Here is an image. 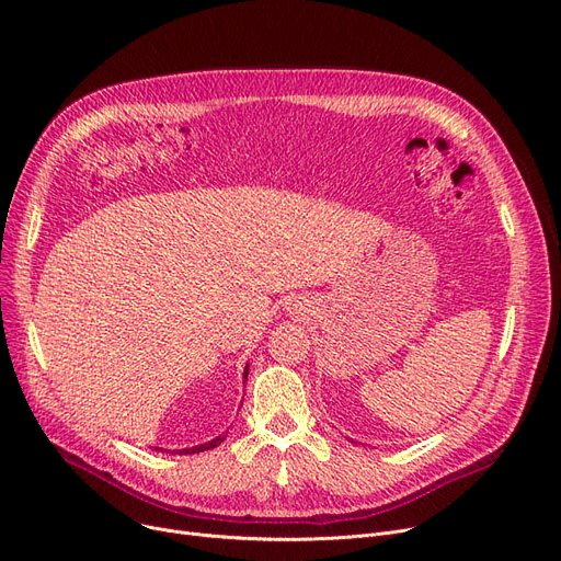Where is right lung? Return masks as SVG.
Here are the masks:
<instances>
[{"instance_id":"right-lung-1","label":"right lung","mask_w":561,"mask_h":561,"mask_svg":"<svg viewBox=\"0 0 561 561\" xmlns=\"http://www.w3.org/2000/svg\"><path fill=\"white\" fill-rule=\"evenodd\" d=\"M248 373H250V366H245V370H243V379H248ZM225 436H227V432H225V434H220V436H216V438H211V440H206V444H199V446H193V448H184V450H176V455H195V453L211 450V448H216V446H220V444H222Z\"/></svg>"}]
</instances>
